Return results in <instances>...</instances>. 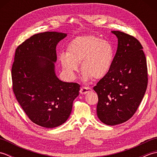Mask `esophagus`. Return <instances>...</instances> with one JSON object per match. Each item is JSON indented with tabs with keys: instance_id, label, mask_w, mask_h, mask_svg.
I'll use <instances>...</instances> for the list:
<instances>
[{
	"instance_id": "34e87169",
	"label": "esophagus",
	"mask_w": 157,
	"mask_h": 157,
	"mask_svg": "<svg viewBox=\"0 0 157 157\" xmlns=\"http://www.w3.org/2000/svg\"><path fill=\"white\" fill-rule=\"evenodd\" d=\"M91 91H92L91 88H90V87H82L80 89V91H79V92H80V94H87L88 92H91Z\"/></svg>"
}]
</instances>
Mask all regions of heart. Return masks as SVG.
Wrapping results in <instances>:
<instances>
[{"mask_svg":"<svg viewBox=\"0 0 157 157\" xmlns=\"http://www.w3.org/2000/svg\"><path fill=\"white\" fill-rule=\"evenodd\" d=\"M114 58L112 45L94 36H79L67 46L66 54L59 56L63 69L71 78H74L81 63L85 79H101L111 69Z\"/></svg>","mask_w":157,"mask_h":157,"instance_id":"heart-1","label":"heart"}]
</instances>
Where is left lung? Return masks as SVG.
Segmentation results:
<instances>
[{
    "label": "left lung",
    "instance_id": "obj_1",
    "mask_svg": "<svg viewBox=\"0 0 157 157\" xmlns=\"http://www.w3.org/2000/svg\"><path fill=\"white\" fill-rule=\"evenodd\" d=\"M118 46L109 73L94 87L98 117L106 125L121 124L134 115L147 88L148 70L143 47L134 36L112 31Z\"/></svg>",
    "mask_w": 157,
    "mask_h": 157
}]
</instances>
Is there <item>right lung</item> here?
I'll use <instances>...</instances> for the list:
<instances>
[{"label": "right lung", "mask_w": 157, "mask_h": 157, "mask_svg": "<svg viewBox=\"0 0 157 157\" xmlns=\"http://www.w3.org/2000/svg\"><path fill=\"white\" fill-rule=\"evenodd\" d=\"M67 34L46 32L34 34L16 48L11 69L13 90L32 122L53 128L71 114L79 84L56 76V47Z\"/></svg>", "instance_id": "obj_1"}]
</instances>
